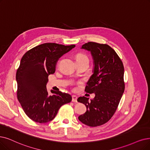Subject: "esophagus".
<instances>
[{"label":"esophagus","mask_w":150,"mask_h":150,"mask_svg":"<svg viewBox=\"0 0 150 150\" xmlns=\"http://www.w3.org/2000/svg\"><path fill=\"white\" fill-rule=\"evenodd\" d=\"M77 96H76V95L72 96V101H73V102L76 103L77 102Z\"/></svg>","instance_id":"1"}]
</instances>
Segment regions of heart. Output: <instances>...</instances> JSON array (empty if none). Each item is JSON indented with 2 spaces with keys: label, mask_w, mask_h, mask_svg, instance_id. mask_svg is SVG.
Masks as SVG:
<instances>
[{
  "label": "heart",
  "mask_w": 150,
  "mask_h": 150,
  "mask_svg": "<svg viewBox=\"0 0 150 150\" xmlns=\"http://www.w3.org/2000/svg\"><path fill=\"white\" fill-rule=\"evenodd\" d=\"M76 59H78V60H87L88 61V58L87 56L84 54V53H79L78 54H77L76 57Z\"/></svg>",
  "instance_id": "1"
}]
</instances>
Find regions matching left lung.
Returning <instances> with one entry per match:
<instances>
[{
    "label": "left lung",
    "instance_id": "obj_1",
    "mask_svg": "<svg viewBox=\"0 0 150 150\" xmlns=\"http://www.w3.org/2000/svg\"><path fill=\"white\" fill-rule=\"evenodd\" d=\"M81 49L91 52L93 59V74L85 92L95 96L91 101L86 97L77 98L87 108L78 119L88 126L97 127L108 121L117 108L125 88L124 65L116 52L107 44L89 42Z\"/></svg>",
    "mask_w": 150,
    "mask_h": 150
}]
</instances>
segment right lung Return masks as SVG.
I'll return each mask as SVG.
<instances>
[{"label":"right lung","mask_w":150,"mask_h":150,"mask_svg":"<svg viewBox=\"0 0 150 150\" xmlns=\"http://www.w3.org/2000/svg\"><path fill=\"white\" fill-rule=\"evenodd\" d=\"M45 43L26 52L21 59L16 74L17 98L26 115L39 123L48 122L55 118L62 105L71 102V96L60 91L46 88L49 75L55 71L58 59L75 47Z\"/></svg>","instance_id":"1"}]
</instances>
